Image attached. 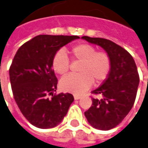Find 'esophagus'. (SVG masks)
I'll use <instances>...</instances> for the list:
<instances>
[{
	"label": "esophagus",
	"instance_id": "34e87169",
	"mask_svg": "<svg viewBox=\"0 0 148 148\" xmlns=\"http://www.w3.org/2000/svg\"><path fill=\"white\" fill-rule=\"evenodd\" d=\"M74 99H79L81 98V95H74Z\"/></svg>",
	"mask_w": 148,
	"mask_h": 148
}]
</instances>
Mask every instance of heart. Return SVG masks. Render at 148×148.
<instances>
[{"label":"heart","mask_w":148,"mask_h":148,"mask_svg":"<svg viewBox=\"0 0 148 148\" xmlns=\"http://www.w3.org/2000/svg\"><path fill=\"white\" fill-rule=\"evenodd\" d=\"M73 60L80 62L78 74H70L62 78L60 87L64 91L81 94L87 90L92 82L99 84L103 82L110 72L111 57L106 51H96L94 46L79 44L70 49ZM54 71L60 75L66 74L70 69V61L66 54L59 51L53 58Z\"/></svg>","instance_id":"1"}]
</instances>
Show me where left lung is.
<instances>
[{"label":"left lung","instance_id":"8db88e82","mask_svg":"<svg viewBox=\"0 0 148 148\" xmlns=\"http://www.w3.org/2000/svg\"><path fill=\"white\" fill-rule=\"evenodd\" d=\"M87 42L102 47L111 57V69L101 86L91 91L92 105L84 112L94 128L108 130L119 125L132 108L137 95L139 76L132 56L111 40L82 36Z\"/></svg>","mask_w":148,"mask_h":148}]
</instances>
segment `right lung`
I'll return each mask as SVG.
<instances>
[{
    "instance_id": "add662e5",
    "label": "right lung",
    "mask_w": 148,
    "mask_h": 148,
    "mask_svg": "<svg viewBox=\"0 0 148 148\" xmlns=\"http://www.w3.org/2000/svg\"><path fill=\"white\" fill-rule=\"evenodd\" d=\"M76 39L79 37L37 36L19 48L12 61L10 79L15 102L27 120L38 128L57 126L74 101L70 93L53 95L57 78L52 61L61 47Z\"/></svg>"
}]
</instances>
